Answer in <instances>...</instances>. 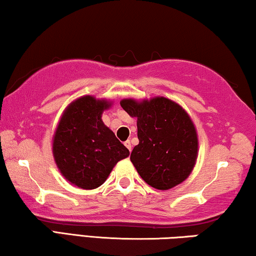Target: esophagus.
<instances>
[{
  "label": "esophagus",
  "instance_id": "1",
  "mask_svg": "<svg viewBox=\"0 0 256 256\" xmlns=\"http://www.w3.org/2000/svg\"><path fill=\"white\" fill-rule=\"evenodd\" d=\"M124 144H125V147H126L130 152L132 150V144H131V141H130V140L124 141Z\"/></svg>",
  "mask_w": 256,
  "mask_h": 256
}]
</instances>
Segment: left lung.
Listing matches in <instances>:
<instances>
[{
  "mask_svg": "<svg viewBox=\"0 0 256 256\" xmlns=\"http://www.w3.org/2000/svg\"><path fill=\"white\" fill-rule=\"evenodd\" d=\"M120 106L136 118L139 144L130 158L140 177L161 190L188 179L196 166L199 139L186 110L163 96L142 101L123 98Z\"/></svg>",
  "mask_w": 256,
  "mask_h": 256,
  "instance_id": "left-lung-1",
  "label": "left lung"
}]
</instances>
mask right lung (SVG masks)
Wrapping results in <instances>:
<instances>
[{"instance_id": "add662e5", "label": "right lung", "mask_w": 256, "mask_h": 256, "mask_svg": "<svg viewBox=\"0 0 256 256\" xmlns=\"http://www.w3.org/2000/svg\"><path fill=\"white\" fill-rule=\"evenodd\" d=\"M112 102L85 95L62 114L52 136V155L62 176L82 190H94L106 180L114 166L130 152L102 122Z\"/></svg>"}]
</instances>
